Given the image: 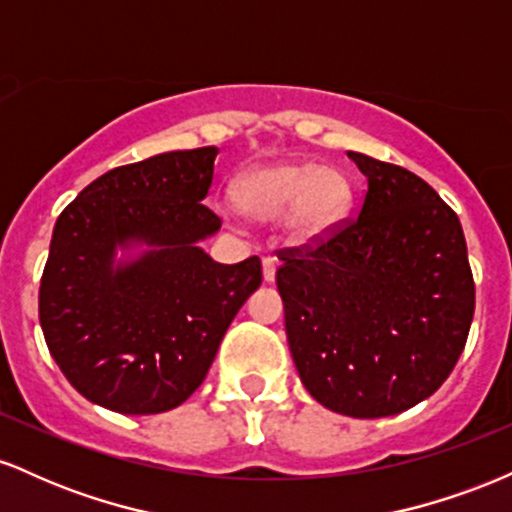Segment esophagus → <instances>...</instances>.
<instances>
[{"label": "esophagus", "mask_w": 512, "mask_h": 512, "mask_svg": "<svg viewBox=\"0 0 512 512\" xmlns=\"http://www.w3.org/2000/svg\"><path fill=\"white\" fill-rule=\"evenodd\" d=\"M262 276H264V281H267V284H274V279H276V260H274V257H264V260H262Z\"/></svg>", "instance_id": "34e87169"}]
</instances>
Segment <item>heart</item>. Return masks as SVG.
<instances>
[{
	"label": "heart",
	"instance_id": "b5f03b06",
	"mask_svg": "<svg viewBox=\"0 0 512 512\" xmlns=\"http://www.w3.org/2000/svg\"><path fill=\"white\" fill-rule=\"evenodd\" d=\"M231 202L248 219H281L293 245L315 248L339 233L349 219L354 187L342 168L293 158L240 173L231 182Z\"/></svg>",
	"mask_w": 512,
	"mask_h": 512
}]
</instances>
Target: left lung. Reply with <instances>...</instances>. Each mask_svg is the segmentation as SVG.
<instances>
[{
	"label": "left lung",
	"instance_id": "left-lung-1",
	"mask_svg": "<svg viewBox=\"0 0 512 512\" xmlns=\"http://www.w3.org/2000/svg\"><path fill=\"white\" fill-rule=\"evenodd\" d=\"M368 190L358 219L317 248L281 252L289 349L322 407L380 419L431 397L474 317L460 219L407 168L349 151Z\"/></svg>",
	"mask_w": 512,
	"mask_h": 512
}]
</instances>
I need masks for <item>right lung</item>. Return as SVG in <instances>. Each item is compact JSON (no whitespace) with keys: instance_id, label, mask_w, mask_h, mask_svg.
Wrapping results in <instances>:
<instances>
[{"instance_id":"add662e5","label":"right lung","mask_w":512,"mask_h":512,"mask_svg":"<svg viewBox=\"0 0 512 512\" xmlns=\"http://www.w3.org/2000/svg\"><path fill=\"white\" fill-rule=\"evenodd\" d=\"M216 154L168 151L108 170L55 223L40 327L64 378L98 407H180L260 289V257L219 264L199 248L221 228L202 204Z\"/></svg>"}]
</instances>
